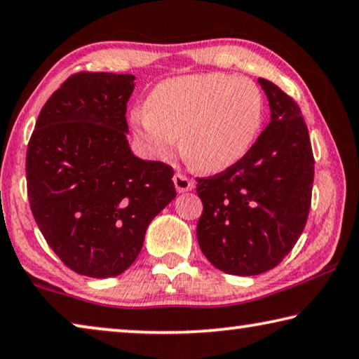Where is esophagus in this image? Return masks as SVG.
<instances>
[{"mask_svg":"<svg viewBox=\"0 0 359 359\" xmlns=\"http://www.w3.org/2000/svg\"><path fill=\"white\" fill-rule=\"evenodd\" d=\"M173 183L178 192H186V191H192L194 189V181L183 173H175L173 175Z\"/></svg>","mask_w":359,"mask_h":359,"instance_id":"obj_1","label":"esophagus"}]
</instances>
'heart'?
I'll return each mask as SVG.
<instances>
[{
    "label": "heart",
    "instance_id": "1",
    "mask_svg": "<svg viewBox=\"0 0 359 359\" xmlns=\"http://www.w3.org/2000/svg\"><path fill=\"white\" fill-rule=\"evenodd\" d=\"M264 98L246 78L213 73L168 79L135 111L133 130L149 152L170 158L181 148L194 167L216 173L248 154L259 135Z\"/></svg>",
    "mask_w": 359,
    "mask_h": 359
}]
</instances>
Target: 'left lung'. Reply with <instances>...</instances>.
<instances>
[{"mask_svg": "<svg viewBox=\"0 0 359 359\" xmlns=\"http://www.w3.org/2000/svg\"><path fill=\"white\" fill-rule=\"evenodd\" d=\"M270 122L242 161L196 178L203 203L197 240L205 257L231 275L277 267L307 224L315 173L301 108L272 81L259 78Z\"/></svg>", "mask_w": 359, "mask_h": 359, "instance_id": "8db88e82", "label": "left lung"}]
</instances>
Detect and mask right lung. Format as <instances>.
I'll return each instance as SVG.
<instances>
[{
    "mask_svg": "<svg viewBox=\"0 0 359 359\" xmlns=\"http://www.w3.org/2000/svg\"><path fill=\"white\" fill-rule=\"evenodd\" d=\"M132 74L79 72L52 93L27 149V194L47 245L73 272L116 277L176 197L173 168L127 141Z\"/></svg>",
    "mask_w": 359,
    "mask_h": 359,
    "instance_id": "obj_1",
    "label": "right lung"
}]
</instances>
